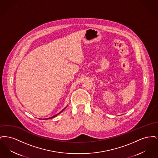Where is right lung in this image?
Listing matches in <instances>:
<instances>
[{"mask_svg":"<svg viewBox=\"0 0 158 158\" xmlns=\"http://www.w3.org/2000/svg\"><path fill=\"white\" fill-rule=\"evenodd\" d=\"M65 108H64V109H63V110H62V111H61V112H60V113H59V114H56V115H54V116H53V117H52L51 118H47V119H50V118H54V117H56L57 115H59V114H60V113H61V112H62V111H63V110H64Z\"/></svg>","mask_w":158,"mask_h":158,"instance_id":"add662e5","label":"right lung"}]
</instances>
